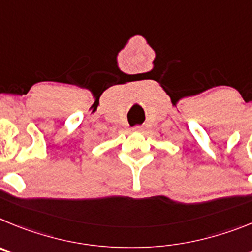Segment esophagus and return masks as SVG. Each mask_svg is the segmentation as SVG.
Instances as JSON below:
<instances>
[{"mask_svg":"<svg viewBox=\"0 0 252 252\" xmlns=\"http://www.w3.org/2000/svg\"><path fill=\"white\" fill-rule=\"evenodd\" d=\"M133 130H134V131H140V130H142V126H135L134 128H133Z\"/></svg>","mask_w":252,"mask_h":252,"instance_id":"1","label":"esophagus"}]
</instances>
